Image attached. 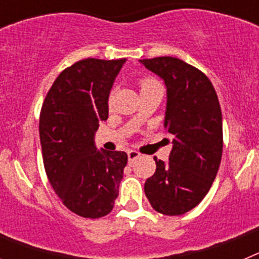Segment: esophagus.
Masks as SVG:
<instances>
[{"label":"esophagus","instance_id":"1","mask_svg":"<svg viewBox=\"0 0 259 259\" xmlns=\"http://www.w3.org/2000/svg\"><path fill=\"white\" fill-rule=\"evenodd\" d=\"M127 154H128V162H130V163L134 161H136L137 158L140 157V153L136 152V150H128Z\"/></svg>","mask_w":259,"mask_h":259}]
</instances>
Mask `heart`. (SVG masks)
Segmentation results:
<instances>
[{"instance_id": "1", "label": "heart", "mask_w": 259, "mask_h": 259, "mask_svg": "<svg viewBox=\"0 0 259 259\" xmlns=\"http://www.w3.org/2000/svg\"><path fill=\"white\" fill-rule=\"evenodd\" d=\"M139 84H140L141 92H143V91H149V89L162 88L161 84L158 83L155 79H153V77H144V79L140 80V83Z\"/></svg>"}]
</instances>
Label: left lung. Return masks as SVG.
Here are the masks:
<instances>
[{
    "label": "left lung",
    "mask_w": 259,
    "mask_h": 259,
    "mask_svg": "<svg viewBox=\"0 0 259 259\" xmlns=\"http://www.w3.org/2000/svg\"><path fill=\"white\" fill-rule=\"evenodd\" d=\"M167 89L164 128L172 136L168 162L157 168L144 191L155 211L182 215L196 207L214 182L223 150L222 111L211 81L198 68L174 57L141 59Z\"/></svg>",
    "instance_id": "obj_1"
}]
</instances>
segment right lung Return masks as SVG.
Returning a JSON list of instances; mask_svg holds the SVG:
<instances>
[{
	"label": "right lung",
	"mask_w": 259,
	"mask_h": 259,
	"mask_svg": "<svg viewBox=\"0 0 259 259\" xmlns=\"http://www.w3.org/2000/svg\"><path fill=\"white\" fill-rule=\"evenodd\" d=\"M124 62H76L59 74L41 107L38 131L48 179L63 205L83 218H101L113 210L128 161L124 152L98 150L95 144Z\"/></svg>",
	"instance_id": "add662e5"
}]
</instances>
